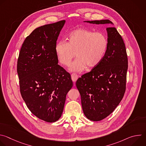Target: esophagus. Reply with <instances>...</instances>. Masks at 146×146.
<instances>
[{
    "mask_svg": "<svg viewBox=\"0 0 146 146\" xmlns=\"http://www.w3.org/2000/svg\"><path fill=\"white\" fill-rule=\"evenodd\" d=\"M71 77H72V80L73 82H76L77 81V80L78 79V75L76 73H73L71 75Z\"/></svg>",
    "mask_w": 146,
    "mask_h": 146,
    "instance_id": "obj_1",
    "label": "esophagus"
}]
</instances>
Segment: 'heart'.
Segmentation results:
<instances>
[{"label":"heart","instance_id":"1","mask_svg":"<svg viewBox=\"0 0 146 146\" xmlns=\"http://www.w3.org/2000/svg\"><path fill=\"white\" fill-rule=\"evenodd\" d=\"M68 42L60 40L55 45V52L62 64L68 66L72 60L78 57L71 65L70 70L81 72L87 66H97L105 56L108 47L105 35L100 32L79 28L68 35Z\"/></svg>","mask_w":146,"mask_h":146}]
</instances>
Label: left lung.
Wrapping results in <instances>:
<instances>
[{
    "label": "left lung",
    "instance_id": "8db88e82",
    "mask_svg": "<svg viewBox=\"0 0 146 146\" xmlns=\"http://www.w3.org/2000/svg\"><path fill=\"white\" fill-rule=\"evenodd\" d=\"M93 24H113L109 19L87 21ZM108 47L100 63L78 78L76 85L80 94L86 117L99 121L117 107L126 89L128 57L125 46L115 28H106Z\"/></svg>",
    "mask_w": 146,
    "mask_h": 146
}]
</instances>
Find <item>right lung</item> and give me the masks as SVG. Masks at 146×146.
Here are the masks:
<instances>
[{
    "instance_id": "add662e5",
    "label": "right lung",
    "mask_w": 146,
    "mask_h": 146,
    "mask_svg": "<svg viewBox=\"0 0 146 146\" xmlns=\"http://www.w3.org/2000/svg\"><path fill=\"white\" fill-rule=\"evenodd\" d=\"M65 21L35 29L27 37L17 62L20 92L31 113L48 122L58 120L73 87L70 74L58 64L55 45Z\"/></svg>"
}]
</instances>
